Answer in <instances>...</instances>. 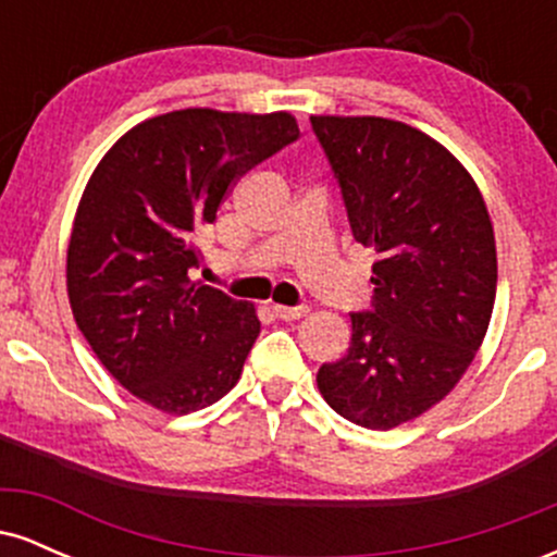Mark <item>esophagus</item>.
Here are the masks:
<instances>
[{
  "label": "esophagus",
  "mask_w": 557,
  "mask_h": 557,
  "mask_svg": "<svg viewBox=\"0 0 557 557\" xmlns=\"http://www.w3.org/2000/svg\"><path fill=\"white\" fill-rule=\"evenodd\" d=\"M306 306H272V314L277 319H283V322H293V319H300L306 317Z\"/></svg>",
  "instance_id": "obj_1"
}]
</instances>
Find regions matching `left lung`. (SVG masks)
Here are the masks:
<instances>
[{"instance_id":"left-lung-1","label":"left lung","mask_w":557,"mask_h":557,"mask_svg":"<svg viewBox=\"0 0 557 557\" xmlns=\"http://www.w3.org/2000/svg\"><path fill=\"white\" fill-rule=\"evenodd\" d=\"M354 238L372 246V306L317 385L343 419L393 430L443 400L474 361L497 287L492 222L450 151L385 117H311Z\"/></svg>"}]
</instances>
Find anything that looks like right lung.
Returning <instances> with one entry per match:
<instances>
[{"label": "right lung", "instance_id": "1", "mask_svg": "<svg viewBox=\"0 0 557 557\" xmlns=\"http://www.w3.org/2000/svg\"><path fill=\"white\" fill-rule=\"evenodd\" d=\"M296 138L287 112H170L127 131L83 190L73 317L107 372L159 411H198L238 382L261 322L246 300L194 283L198 235L230 185Z\"/></svg>", "mask_w": 557, "mask_h": 557}]
</instances>
